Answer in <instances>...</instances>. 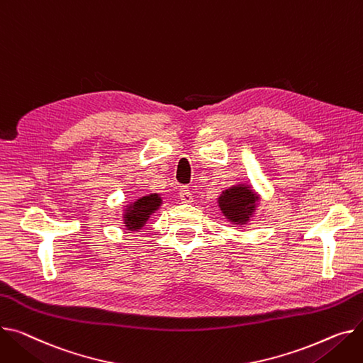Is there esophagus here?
<instances>
[{
	"instance_id": "esophagus-1",
	"label": "esophagus",
	"mask_w": 363,
	"mask_h": 363,
	"mask_svg": "<svg viewBox=\"0 0 363 363\" xmlns=\"http://www.w3.org/2000/svg\"><path fill=\"white\" fill-rule=\"evenodd\" d=\"M179 199H181L182 203H186V204L192 203V200H194V199H192V194H191V191H189L188 186H182L179 189Z\"/></svg>"
}]
</instances>
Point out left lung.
<instances>
[{"label": "left lung", "mask_w": 363, "mask_h": 363, "mask_svg": "<svg viewBox=\"0 0 363 363\" xmlns=\"http://www.w3.org/2000/svg\"><path fill=\"white\" fill-rule=\"evenodd\" d=\"M259 196L250 184H236L222 191L217 199L225 219L232 225H248L258 206Z\"/></svg>", "instance_id": "1"}]
</instances>
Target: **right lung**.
<instances>
[{
    "mask_svg": "<svg viewBox=\"0 0 363 363\" xmlns=\"http://www.w3.org/2000/svg\"><path fill=\"white\" fill-rule=\"evenodd\" d=\"M160 194H147L138 197L124 207L123 220L124 226L130 232H137L146 226L150 216L162 206Z\"/></svg>",
    "mask_w": 363,
    "mask_h": 363,
    "instance_id": "right-lung-1",
    "label": "right lung"
}]
</instances>
